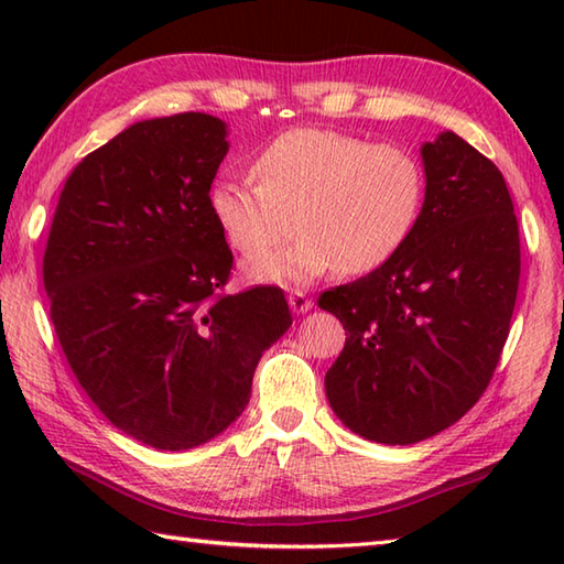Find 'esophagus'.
<instances>
[{
  "instance_id": "obj_1",
  "label": "esophagus",
  "mask_w": 564,
  "mask_h": 564,
  "mask_svg": "<svg viewBox=\"0 0 564 564\" xmlns=\"http://www.w3.org/2000/svg\"><path fill=\"white\" fill-rule=\"evenodd\" d=\"M289 305H291V310H293L295 315H303V313H307L310 307H313V301H310V297L303 291H291Z\"/></svg>"
}]
</instances>
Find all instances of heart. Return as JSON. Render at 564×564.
I'll return each mask as SVG.
<instances>
[{"mask_svg":"<svg viewBox=\"0 0 564 564\" xmlns=\"http://www.w3.org/2000/svg\"><path fill=\"white\" fill-rule=\"evenodd\" d=\"M254 174L218 178L208 208L239 254L262 257L292 229L279 256L249 261L251 281L305 285L332 269L368 273L412 235L426 176L400 145L322 128H295L257 154Z\"/></svg>","mask_w":564,"mask_h":564,"instance_id":"1","label":"heart"}]
</instances>
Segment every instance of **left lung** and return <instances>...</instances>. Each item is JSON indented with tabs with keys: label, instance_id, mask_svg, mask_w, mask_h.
Here are the masks:
<instances>
[{
	"label": "left lung",
	"instance_id": "8db88e82",
	"mask_svg": "<svg viewBox=\"0 0 564 564\" xmlns=\"http://www.w3.org/2000/svg\"><path fill=\"white\" fill-rule=\"evenodd\" d=\"M422 160L424 206L406 242L317 301L346 329L325 376L332 410L388 446L438 434L482 398L521 275L519 223L495 162L451 130Z\"/></svg>",
	"mask_w": 564,
	"mask_h": 564
}]
</instances>
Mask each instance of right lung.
I'll list each match as a JSON object with an SVG mask.
<instances>
[{
    "label": "right lung",
    "instance_id": "add662e5",
    "mask_svg": "<svg viewBox=\"0 0 564 564\" xmlns=\"http://www.w3.org/2000/svg\"><path fill=\"white\" fill-rule=\"evenodd\" d=\"M225 135L194 111L126 128L72 170L45 245L72 373L113 426L160 451L230 426L261 354L293 325L275 285L223 293L232 251L208 194Z\"/></svg>",
    "mask_w": 564,
    "mask_h": 564
}]
</instances>
